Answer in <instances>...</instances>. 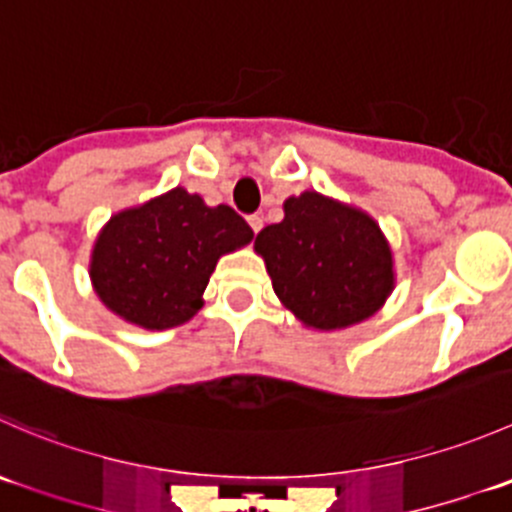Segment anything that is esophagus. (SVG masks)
I'll use <instances>...</instances> for the list:
<instances>
[{"label":"esophagus","instance_id":"obj_1","mask_svg":"<svg viewBox=\"0 0 512 512\" xmlns=\"http://www.w3.org/2000/svg\"><path fill=\"white\" fill-rule=\"evenodd\" d=\"M247 222H250L252 232H260L262 230V217L260 215H250V217H247Z\"/></svg>","mask_w":512,"mask_h":512}]
</instances>
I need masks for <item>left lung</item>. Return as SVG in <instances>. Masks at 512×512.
Returning <instances> with one entry per match:
<instances>
[{"instance_id":"1","label":"left lung","mask_w":512,"mask_h":512,"mask_svg":"<svg viewBox=\"0 0 512 512\" xmlns=\"http://www.w3.org/2000/svg\"><path fill=\"white\" fill-rule=\"evenodd\" d=\"M255 237L272 290L302 327L345 330L375 315L395 287L388 237L365 210L305 190Z\"/></svg>"}]
</instances>
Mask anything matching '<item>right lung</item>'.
<instances>
[{"label": "right lung", "instance_id": "1", "mask_svg": "<svg viewBox=\"0 0 512 512\" xmlns=\"http://www.w3.org/2000/svg\"><path fill=\"white\" fill-rule=\"evenodd\" d=\"M252 237L232 207H210L175 187L109 217L94 240L89 280L102 305L124 322L170 330L205 305L202 292L217 260Z\"/></svg>", "mask_w": 512, "mask_h": 512}]
</instances>
